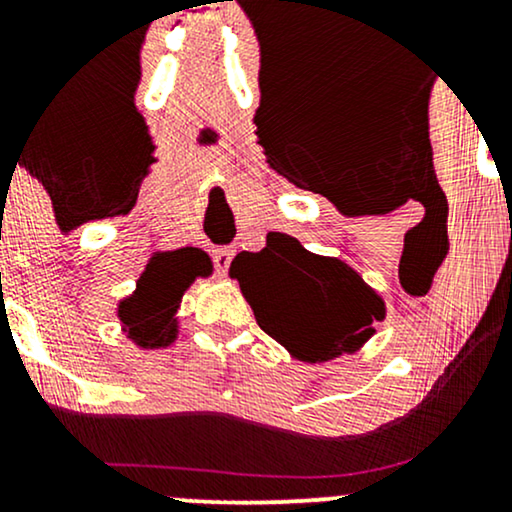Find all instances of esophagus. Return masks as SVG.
I'll return each instance as SVG.
<instances>
[{"instance_id":"34e87169","label":"esophagus","mask_w":512,"mask_h":512,"mask_svg":"<svg viewBox=\"0 0 512 512\" xmlns=\"http://www.w3.org/2000/svg\"><path fill=\"white\" fill-rule=\"evenodd\" d=\"M211 260H214L216 272L223 276V274L228 272V267H231L233 250L231 248H214V250H211Z\"/></svg>"}]
</instances>
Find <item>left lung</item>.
<instances>
[{"mask_svg": "<svg viewBox=\"0 0 512 512\" xmlns=\"http://www.w3.org/2000/svg\"><path fill=\"white\" fill-rule=\"evenodd\" d=\"M257 325L301 361L354 354L385 317V303L349 264L313 255L284 233L231 262Z\"/></svg>", "mask_w": 512, "mask_h": 512, "instance_id": "obj_1", "label": "left lung"}]
</instances>
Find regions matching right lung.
<instances>
[{
  "label": "right lung",
  "instance_id": "add662e5",
  "mask_svg": "<svg viewBox=\"0 0 512 512\" xmlns=\"http://www.w3.org/2000/svg\"><path fill=\"white\" fill-rule=\"evenodd\" d=\"M207 272L209 269H204L197 252L175 250L156 255L139 276L137 291L117 308L129 339L144 349H158L173 342L178 332L175 313L182 293L195 281V276Z\"/></svg>",
  "mask_w": 512,
  "mask_h": 512
}]
</instances>
